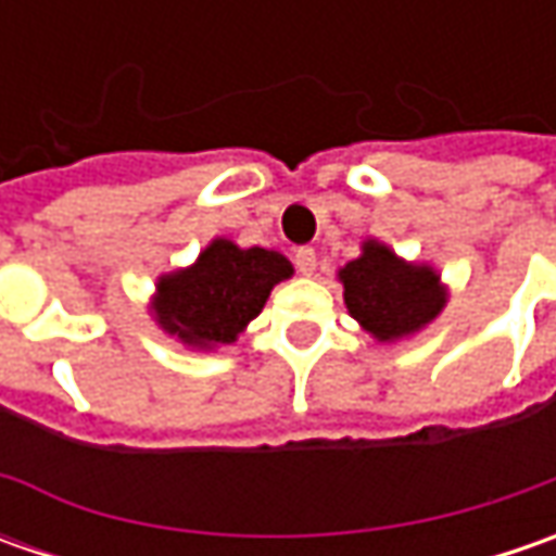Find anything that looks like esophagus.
I'll list each match as a JSON object with an SVG mask.
<instances>
[{
  "label": "esophagus",
  "mask_w": 556,
  "mask_h": 556,
  "mask_svg": "<svg viewBox=\"0 0 556 556\" xmlns=\"http://www.w3.org/2000/svg\"><path fill=\"white\" fill-rule=\"evenodd\" d=\"M293 266L300 268L303 275H312L315 266H318V253H315L312 247H296V253H293Z\"/></svg>",
  "instance_id": "34e87169"
}]
</instances>
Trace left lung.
Segmentation results:
<instances>
[{
    "instance_id": "left-lung-1",
    "label": "left lung",
    "mask_w": 556,
    "mask_h": 556,
    "mask_svg": "<svg viewBox=\"0 0 556 556\" xmlns=\"http://www.w3.org/2000/svg\"><path fill=\"white\" fill-rule=\"evenodd\" d=\"M346 309L377 340H395L433 321L445 303L439 275L427 266H408L377 241L340 271Z\"/></svg>"
}]
</instances>
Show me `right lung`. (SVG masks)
<instances>
[{"label": "right lung", "mask_w": 556, "mask_h": 556, "mask_svg": "<svg viewBox=\"0 0 556 556\" xmlns=\"http://www.w3.org/2000/svg\"><path fill=\"white\" fill-rule=\"evenodd\" d=\"M290 275V263L275 250L213 241L194 266L163 278L157 318L185 343H231L263 312L271 288Z\"/></svg>", "instance_id": "add662e5"}]
</instances>
